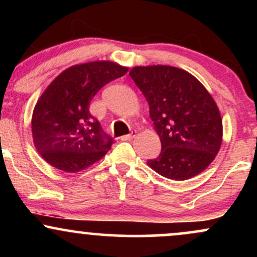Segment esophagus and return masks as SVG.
Returning a JSON list of instances; mask_svg holds the SVG:
<instances>
[{"instance_id":"esophagus-1","label":"esophagus","mask_w":257,"mask_h":257,"mask_svg":"<svg viewBox=\"0 0 257 257\" xmlns=\"http://www.w3.org/2000/svg\"><path fill=\"white\" fill-rule=\"evenodd\" d=\"M135 135H137V132H132L131 134H128V135H123V137L120 138V140H123V141H128V140H132L133 138H135Z\"/></svg>"}]
</instances>
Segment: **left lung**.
<instances>
[{"label":"left lung","mask_w":257,"mask_h":257,"mask_svg":"<svg viewBox=\"0 0 257 257\" xmlns=\"http://www.w3.org/2000/svg\"><path fill=\"white\" fill-rule=\"evenodd\" d=\"M129 75L149 102L161 139V153L147 164L176 181L202 173L222 143V119L213 96L194 76L178 67L135 66Z\"/></svg>","instance_id":"obj_1"}]
</instances>
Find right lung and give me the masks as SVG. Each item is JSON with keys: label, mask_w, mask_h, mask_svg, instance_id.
Wrapping results in <instances>:
<instances>
[{"label": "right lung", "mask_w": 257, "mask_h": 257, "mask_svg": "<svg viewBox=\"0 0 257 257\" xmlns=\"http://www.w3.org/2000/svg\"><path fill=\"white\" fill-rule=\"evenodd\" d=\"M128 67L91 61L69 67L43 91L32 113L35 147L51 166L66 173L88 168L106 155L113 139L89 112L98 91Z\"/></svg>", "instance_id": "add662e5"}]
</instances>
